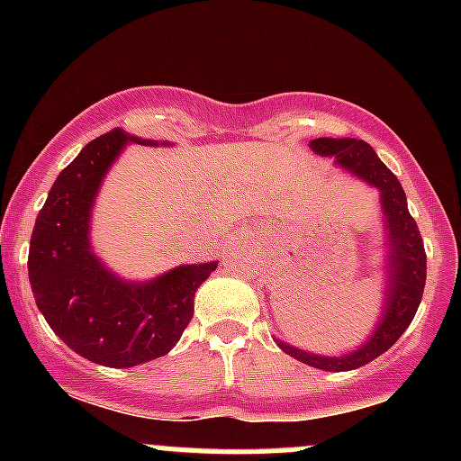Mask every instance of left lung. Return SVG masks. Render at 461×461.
Masks as SVG:
<instances>
[{
    "label": "left lung",
    "instance_id": "1",
    "mask_svg": "<svg viewBox=\"0 0 461 461\" xmlns=\"http://www.w3.org/2000/svg\"><path fill=\"white\" fill-rule=\"evenodd\" d=\"M310 147L321 156H337L339 165L379 189L390 234V252H393L390 254V281L388 292H385L384 314H381L379 328L375 330L366 346L346 357H319L296 350L287 343H278L283 352L312 366V368L343 373V370H355L375 361L406 332L420 308L421 294H424L426 249L415 218L408 212L406 194H403L397 176L376 158L375 149L368 142L352 140V138H339V140L337 138H317L310 142Z\"/></svg>",
    "mask_w": 461,
    "mask_h": 461
}]
</instances>
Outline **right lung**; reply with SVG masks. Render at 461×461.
Instances as JSON below:
<instances>
[{"label": "right lung", "instance_id": "add662e5", "mask_svg": "<svg viewBox=\"0 0 461 461\" xmlns=\"http://www.w3.org/2000/svg\"><path fill=\"white\" fill-rule=\"evenodd\" d=\"M129 140L153 144L111 129L62 169L37 213L29 249V281L46 323L73 352L109 368H131L167 355L194 317L198 285L218 265H183L133 285L93 257V198Z\"/></svg>", "mask_w": 461, "mask_h": 461}]
</instances>
